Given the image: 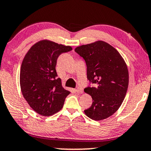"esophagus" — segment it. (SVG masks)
I'll return each instance as SVG.
<instances>
[{
  "label": "esophagus",
  "mask_w": 151,
  "mask_h": 151,
  "mask_svg": "<svg viewBox=\"0 0 151 151\" xmlns=\"http://www.w3.org/2000/svg\"><path fill=\"white\" fill-rule=\"evenodd\" d=\"M75 92L77 93H83V91H82V90L80 89V88H77V89L75 90Z\"/></svg>",
  "instance_id": "34e87169"
}]
</instances>
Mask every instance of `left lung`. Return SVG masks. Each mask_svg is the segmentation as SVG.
<instances>
[{"instance_id": "obj_1", "label": "left lung", "mask_w": 151, "mask_h": 151, "mask_svg": "<svg viewBox=\"0 0 151 151\" xmlns=\"http://www.w3.org/2000/svg\"><path fill=\"white\" fill-rule=\"evenodd\" d=\"M74 51L85 60L88 79L95 83L84 89L93 99L92 105L84 113L94 121L106 119L125 99L129 83L126 63L114 47L102 40L79 46Z\"/></svg>"}]
</instances>
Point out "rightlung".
I'll return each mask as SVG.
<instances>
[{"instance_id": "1", "label": "right lung", "mask_w": 151, "mask_h": 151, "mask_svg": "<svg viewBox=\"0 0 151 151\" xmlns=\"http://www.w3.org/2000/svg\"><path fill=\"white\" fill-rule=\"evenodd\" d=\"M70 46L42 40L32 46L25 55L20 70L22 95L36 113L49 116L63 108L70 91L62 86L57 75V58L71 51Z\"/></svg>"}]
</instances>
